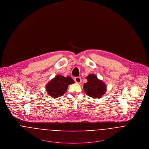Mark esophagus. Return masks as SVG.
<instances>
[{"label":"esophagus","mask_w":149,"mask_h":149,"mask_svg":"<svg viewBox=\"0 0 149 149\" xmlns=\"http://www.w3.org/2000/svg\"><path fill=\"white\" fill-rule=\"evenodd\" d=\"M74 81L76 82H77L78 84H80L81 82V78L79 77H74Z\"/></svg>","instance_id":"34e87169"}]
</instances>
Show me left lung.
<instances>
[{
	"instance_id": "left-lung-1",
	"label": "left lung",
	"mask_w": 149,
	"mask_h": 149,
	"mask_svg": "<svg viewBox=\"0 0 149 149\" xmlns=\"http://www.w3.org/2000/svg\"><path fill=\"white\" fill-rule=\"evenodd\" d=\"M86 78L88 81L83 86L86 95L94 98H99L105 94L107 85L102 80H99L96 75L91 74Z\"/></svg>"
}]
</instances>
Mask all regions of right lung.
Here are the masks:
<instances>
[{"instance_id": "add662e5", "label": "right lung", "mask_w": 149, "mask_h": 149, "mask_svg": "<svg viewBox=\"0 0 149 149\" xmlns=\"http://www.w3.org/2000/svg\"><path fill=\"white\" fill-rule=\"evenodd\" d=\"M73 83L74 81L70 77L57 75L47 84L46 91L52 97L57 98L64 95L67 91L68 85Z\"/></svg>"}]
</instances>
